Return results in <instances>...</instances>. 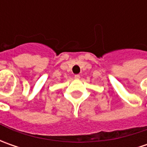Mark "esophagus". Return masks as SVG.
I'll return each mask as SVG.
<instances>
[{
  "mask_svg": "<svg viewBox=\"0 0 147 147\" xmlns=\"http://www.w3.org/2000/svg\"><path fill=\"white\" fill-rule=\"evenodd\" d=\"M74 78H75V79H79V78H80V75H79V74H75V75H74Z\"/></svg>",
  "mask_w": 147,
  "mask_h": 147,
  "instance_id": "esophagus-1",
  "label": "esophagus"
}]
</instances>
